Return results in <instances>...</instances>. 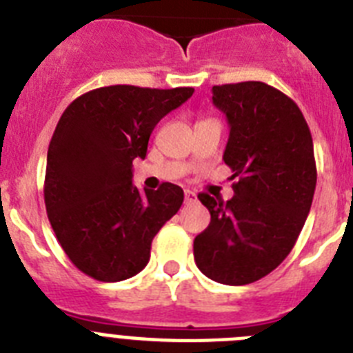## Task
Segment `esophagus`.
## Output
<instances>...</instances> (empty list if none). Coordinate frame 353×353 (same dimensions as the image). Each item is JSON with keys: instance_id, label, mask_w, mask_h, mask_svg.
<instances>
[{"instance_id": "esophagus-1", "label": "esophagus", "mask_w": 353, "mask_h": 353, "mask_svg": "<svg viewBox=\"0 0 353 353\" xmlns=\"http://www.w3.org/2000/svg\"><path fill=\"white\" fill-rule=\"evenodd\" d=\"M197 201V195L194 192H190V190H185V202L186 204H192V202Z\"/></svg>"}]
</instances>
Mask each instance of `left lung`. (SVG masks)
Segmentation results:
<instances>
[{
  "label": "left lung",
  "instance_id": "8db88e82",
  "mask_svg": "<svg viewBox=\"0 0 353 353\" xmlns=\"http://www.w3.org/2000/svg\"><path fill=\"white\" fill-rule=\"evenodd\" d=\"M231 131L223 161L234 197L199 194L211 222L194 240L199 270L243 286L277 268L295 247L316 188L312 137L296 103L263 81L214 85Z\"/></svg>",
  "mask_w": 353,
  "mask_h": 353
}]
</instances>
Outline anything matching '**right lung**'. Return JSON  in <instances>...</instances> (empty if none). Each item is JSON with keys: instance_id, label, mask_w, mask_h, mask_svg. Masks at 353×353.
Masks as SVG:
<instances>
[{"instance_id": "right-lung-1", "label": "right lung", "mask_w": 353, "mask_h": 353, "mask_svg": "<svg viewBox=\"0 0 353 353\" xmlns=\"http://www.w3.org/2000/svg\"><path fill=\"white\" fill-rule=\"evenodd\" d=\"M192 94V87L112 85L62 113L48 149L46 211L63 252L88 277L117 283L139 274L152 238L179 211L181 186L163 183L140 194L131 177L154 125Z\"/></svg>"}]
</instances>
